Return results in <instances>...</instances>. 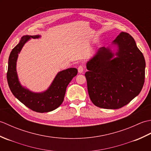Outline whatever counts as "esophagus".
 Masks as SVG:
<instances>
[{
    "instance_id": "esophagus-1",
    "label": "esophagus",
    "mask_w": 151,
    "mask_h": 151,
    "mask_svg": "<svg viewBox=\"0 0 151 151\" xmlns=\"http://www.w3.org/2000/svg\"><path fill=\"white\" fill-rule=\"evenodd\" d=\"M84 67H83V66L81 65V66H79L78 67V71L79 73H81V74L83 73H84Z\"/></svg>"
}]
</instances>
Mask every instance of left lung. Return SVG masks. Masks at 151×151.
Returning <instances> with one entry per match:
<instances>
[{
	"label": "left lung",
	"mask_w": 151,
	"mask_h": 151,
	"mask_svg": "<svg viewBox=\"0 0 151 151\" xmlns=\"http://www.w3.org/2000/svg\"><path fill=\"white\" fill-rule=\"evenodd\" d=\"M86 68L89 98L101 108L118 109L129 104L139 95L145 82V58L126 32H121L111 45L99 48Z\"/></svg>",
	"instance_id": "8db88e82"
}]
</instances>
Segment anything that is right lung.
Here are the masks:
<instances>
[{
    "label": "right lung",
    "mask_w": 151,
    "mask_h": 151,
    "mask_svg": "<svg viewBox=\"0 0 151 151\" xmlns=\"http://www.w3.org/2000/svg\"><path fill=\"white\" fill-rule=\"evenodd\" d=\"M40 35L24 36L12 49L8 59L7 81L12 93L18 100L32 110L40 113L49 112L58 108L65 97L66 88L77 75L76 68H69L58 72L50 86L42 92H34L22 86L17 73V61L24 44L32 39H38Z\"/></svg>",
    "instance_id": "obj_1"
}]
</instances>
